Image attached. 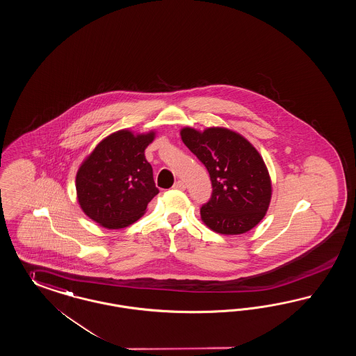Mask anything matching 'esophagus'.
<instances>
[{
    "mask_svg": "<svg viewBox=\"0 0 356 356\" xmlns=\"http://www.w3.org/2000/svg\"><path fill=\"white\" fill-rule=\"evenodd\" d=\"M173 188H175V189H180V191H184L185 183L183 180H177V181L173 184Z\"/></svg>",
    "mask_w": 356,
    "mask_h": 356,
    "instance_id": "1",
    "label": "esophagus"
}]
</instances>
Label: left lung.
<instances>
[{"mask_svg": "<svg viewBox=\"0 0 356 356\" xmlns=\"http://www.w3.org/2000/svg\"><path fill=\"white\" fill-rule=\"evenodd\" d=\"M185 146L207 167L213 193L201 220L223 235L247 233L261 221L270 207L272 184L258 149L243 135L226 127L180 130Z\"/></svg>", "mask_w": 356, "mask_h": 356, "instance_id": "obj_1", "label": "left lung"}]
</instances>
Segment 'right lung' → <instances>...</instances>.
Here are the masks:
<instances>
[{
  "label": "right lung",
  "mask_w": 356,
  "mask_h": 356,
  "mask_svg": "<svg viewBox=\"0 0 356 356\" xmlns=\"http://www.w3.org/2000/svg\"><path fill=\"white\" fill-rule=\"evenodd\" d=\"M155 131L118 130L104 138L76 173L81 210L105 229H122L138 221L159 193L145 149Z\"/></svg>",
  "instance_id": "add662e5"
}]
</instances>
